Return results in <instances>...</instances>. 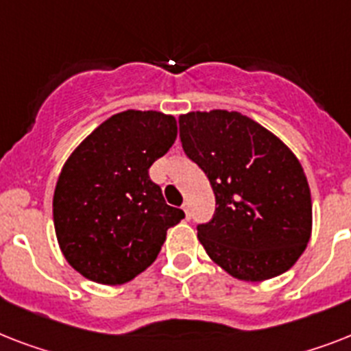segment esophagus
<instances>
[{
	"mask_svg": "<svg viewBox=\"0 0 351 351\" xmlns=\"http://www.w3.org/2000/svg\"><path fill=\"white\" fill-rule=\"evenodd\" d=\"M182 209H184V213H186V219H191V204L184 202V206H182Z\"/></svg>",
	"mask_w": 351,
	"mask_h": 351,
	"instance_id": "obj_1",
	"label": "esophagus"
}]
</instances>
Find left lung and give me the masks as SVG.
Instances as JSON below:
<instances>
[{"mask_svg": "<svg viewBox=\"0 0 351 351\" xmlns=\"http://www.w3.org/2000/svg\"><path fill=\"white\" fill-rule=\"evenodd\" d=\"M187 158L209 178L215 215L198 224L204 250L240 280L288 271L311 234V197L302 165L275 134L234 111L178 118Z\"/></svg>", "mask_w": 351, "mask_h": 351, "instance_id": "1", "label": "left lung"}]
</instances>
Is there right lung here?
Returning a JSON list of instances; mask_svg holds the SVG:
<instances>
[{
	"mask_svg": "<svg viewBox=\"0 0 351 351\" xmlns=\"http://www.w3.org/2000/svg\"><path fill=\"white\" fill-rule=\"evenodd\" d=\"M176 140V120L156 111L118 112L80 143L58 178L52 215L67 262L85 278L123 284L158 256L186 215L167 206L149 167Z\"/></svg>",
	"mask_w": 351,
	"mask_h": 351,
	"instance_id": "right-lung-1",
	"label": "right lung"
}]
</instances>
